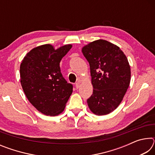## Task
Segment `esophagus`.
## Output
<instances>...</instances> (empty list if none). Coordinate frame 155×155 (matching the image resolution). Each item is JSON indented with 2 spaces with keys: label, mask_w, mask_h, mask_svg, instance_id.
<instances>
[{
  "label": "esophagus",
  "mask_w": 155,
  "mask_h": 155,
  "mask_svg": "<svg viewBox=\"0 0 155 155\" xmlns=\"http://www.w3.org/2000/svg\"><path fill=\"white\" fill-rule=\"evenodd\" d=\"M75 87H76V88L77 89H78L80 87V83L79 82H78V83H77L75 84Z\"/></svg>",
  "instance_id": "1"
}]
</instances>
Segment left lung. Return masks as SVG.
Instances as JSON below:
<instances>
[{
  "label": "left lung",
  "instance_id": "left-lung-1",
  "mask_svg": "<svg viewBox=\"0 0 155 155\" xmlns=\"http://www.w3.org/2000/svg\"><path fill=\"white\" fill-rule=\"evenodd\" d=\"M90 64L93 94L87 100L91 112L109 114L117 108L130 81L128 59L118 46L104 40L94 41L82 48Z\"/></svg>",
  "mask_w": 155,
  "mask_h": 155
}]
</instances>
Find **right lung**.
<instances>
[{
	"label": "right lung",
	"mask_w": 155,
	"mask_h": 155,
	"mask_svg": "<svg viewBox=\"0 0 155 155\" xmlns=\"http://www.w3.org/2000/svg\"><path fill=\"white\" fill-rule=\"evenodd\" d=\"M71 44L54 49L51 44L34 48L20 64V83L28 101L46 115L63 112L72 93L73 85L63 77L59 64Z\"/></svg>",
	"instance_id": "add662e5"
}]
</instances>
